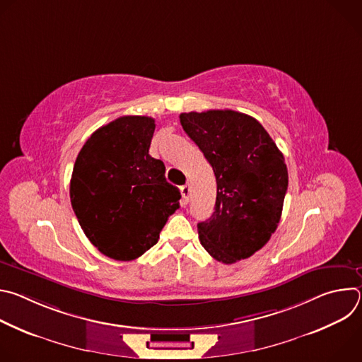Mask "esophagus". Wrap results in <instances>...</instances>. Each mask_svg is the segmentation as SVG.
I'll return each mask as SVG.
<instances>
[{
    "mask_svg": "<svg viewBox=\"0 0 362 362\" xmlns=\"http://www.w3.org/2000/svg\"><path fill=\"white\" fill-rule=\"evenodd\" d=\"M180 193H182V204H187L189 202V194H190V186L185 185L180 187Z\"/></svg>",
    "mask_w": 362,
    "mask_h": 362,
    "instance_id": "1",
    "label": "esophagus"
}]
</instances>
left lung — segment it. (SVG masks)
Returning a JSON list of instances; mask_svg holds the SVG:
<instances>
[{
  "instance_id": "obj_1",
  "label": "left lung",
  "mask_w": 362,
  "mask_h": 362,
  "mask_svg": "<svg viewBox=\"0 0 362 362\" xmlns=\"http://www.w3.org/2000/svg\"><path fill=\"white\" fill-rule=\"evenodd\" d=\"M216 177L214 215L197 223L202 246L222 264L259 250L276 230L288 189L284 154L256 119L233 110L180 115Z\"/></svg>"
}]
</instances>
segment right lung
Masks as SVG:
<instances>
[{"instance_id":"add662e5","label":"right lung","mask_w":362,"mask_h":362,"mask_svg":"<svg viewBox=\"0 0 362 362\" xmlns=\"http://www.w3.org/2000/svg\"><path fill=\"white\" fill-rule=\"evenodd\" d=\"M154 119L123 116L81 147L70 180L73 211L88 240L116 261H133L159 240L179 209V189L148 154Z\"/></svg>"}]
</instances>
